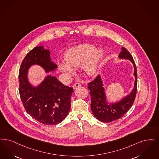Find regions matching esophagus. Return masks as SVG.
Listing matches in <instances>:
<instances>
[{
	"mask_svg": "<svg viewBox=\"0 0 159 159\" xmlns=\"http://www.w3.org/2000/svg\"><path fill=\"white\" fill-rule=\"evenodd\" d=\"M80 86H81V84H80V83H75V84H74V85H73V88H74V89H75L77 87H80Z\"/></svg>",
	"mask_w": 159,
	"mask_h": 159,
	"instance_id": "1",
	"label": "esophagus"
}]
</instances>
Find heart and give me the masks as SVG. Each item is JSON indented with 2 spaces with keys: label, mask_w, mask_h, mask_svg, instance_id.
I'll return each instance as SVG.
<instances>
[{
  "label": "heart",
  "mask_w": 159,
  "mask_h": 159,
  "mask_svg": "<svg viewBox=\"0 0 159 159\" xmlns=\"http://www.w3.org/2000/svg\"><path fill=\"white\" fill-rule=\"evenodd\" d=\"M93 44H83L70 48L66 52L65 61L59 64L60 70L66 76L75 74V68L84 65V69L88 75H93L97 71L100 61L103 56V48H98Z\"/></svg>",
  "instance_id": "1"
}]
</instances>
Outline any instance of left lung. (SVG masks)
I'll use <instances>...</instances> for the list:
<instances>
[{"label": "left lung", "instance_id": "left-lung-1", "mask_svg": "<svg viewBox=\"0 0 159 159\" xmlns=\"http://www.w3.org/2000/svg\"><path fill=\"white\" fill-rule=\"evenodd\" d=\"M119 57L129 59L134 68V75L135 78L134 87L131 93L116 103L109 104L106 101L103 84L100 75L88 84L91 96V111L98 120L102 122H111L122 117L129 111L134 102L137 90V70L135 63L129 51L124 47Z\"/></svg>", "mask_w": 159, "mask_h": 159}]
</instances>
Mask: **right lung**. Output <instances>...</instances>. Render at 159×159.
Instances as JSON below:
<instances>
[{"label": "right lung", "mask_w": 159, "mask_h": 159, "mask_svg": "<svg viewBox=\"0 0 159 159\" xmlns=\"http://www.w3.org/2000/svg\"><path fill=\"white\" fill-rule=\"evenodd\" d=\"M33 65H40L46 72L57 68L50 59V51L43 46L35 47L28 52L21 63L18 76L23 106L28 114L43 124H58L69 113L73 88L51 75L46 76L37 87H33L28 80V70Z\"/></svg>", "instance_id": "add662e5"}]
</instances>
